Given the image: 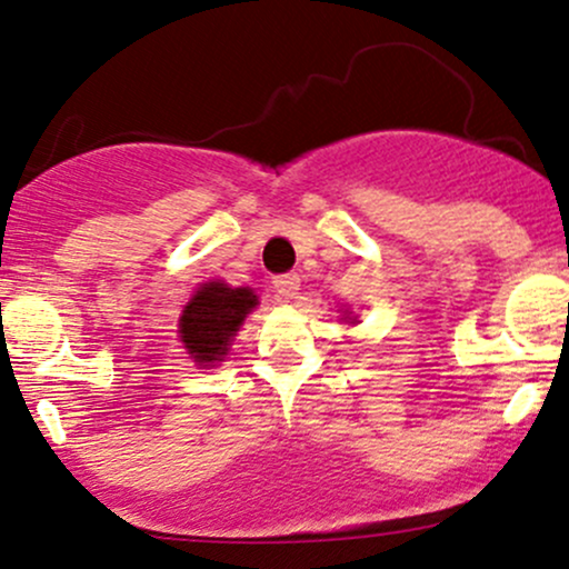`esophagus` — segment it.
I'll return each instance as SVG.
<instances>
[{"label":"esophagus","instance_id":"esophagus-1","mask_svg":"<svg viewBox=\"0 0 569 569\" xmlns=\"http://www.w3.org/2000/svg\"><path fill=\"white\" fill-rule=\"evenodd\" d=\"M272 286H276V291L280 293V297L293 299L299 293V276L297 272H286V276H278L276 280H272Z\"/></svg>","mask_w":569,"mask_h":569}]
</instances>
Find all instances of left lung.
Segmentation results:
<instances>
[{
	"label": "left lung",
	"instance_id": "left-lung-1",
	"mask_svg": "<svg viewBox=\"0 0 569 569\" xmlns=\"http://www.w3.org/2000/svg\"><path fill=\"white\" fill-rule=\"evenodd\" d=\"M350 321H356V318H350Z\"/></svg>",
	"mask_w": 569,
	"mask_h": 569
}]
</instances>
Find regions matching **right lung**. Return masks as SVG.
I'll list each match as a JSON object with an SVG mask.
<instances>
[{"label": "right lung", "mask_w": 569, "mask_h": 569, "mask_svg": "<svg viewBox=\"0 0 569 569\" xmlns=\"http://www.w3.org/2000/svg\"><path fill=\"white\" fill-rule=\"evenodd\" d=\"M257 305V291L248 289V286L232 289L221 280L202 283L184 305L179 318V337L189 358H194L198 367L224 361L234 335Z\"/></svg>", "instance_id": "1"}]
</instances>
